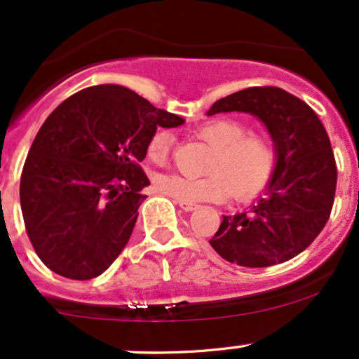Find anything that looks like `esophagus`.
Returning <instances> with one entry per match:
<instances>
[{
  "label": "esophagus",
  "mask_w": 359,
  "mask_h": 359,
  "mask_svg": "<svg viewBox=\"0 0 359 359\" xmlns=\"http://www.w3.org/2000/svg\"><path fill=\"white\" fill-rule=\"evenodd\" d=\"M176 204H178L181 209L187 210V212H190V210H195L197 209V204H194V202H187V201H176Z\"/></svg>",
  "instance_id": "1"
}]
</instances>
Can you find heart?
I'll list each match as a JSON object with an SVG mask.
<instances>
[{"instance_id": "1", "label": "heart", "mask_w": 359, "mask_h": 359, "mask_svg": "<svg viewBox=\"0 0 359 359\" xmlns=\"http://www.w3.org/2000/svg\"><path fill=\"white\" fill-rule=\"evenodd\" d=\"M245 131V124L230 117L198 126L195 136L210 147L204 164L207 175L198 178L158 175L155 178L158 194L187 202L223 201L228 194L235 201H247L261 194L276 169V149L268 136ZM171 145V133L157 129L147 142V158L162 165Z\"/></svg>"}]
</instances>
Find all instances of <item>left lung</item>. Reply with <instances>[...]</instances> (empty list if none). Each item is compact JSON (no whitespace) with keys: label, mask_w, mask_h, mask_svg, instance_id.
<instances>
[{"label":"left lung","mask_w":359,"mask_h":359,"mask_svg":"<svg viewBox=\"0 0 359 359\" xmlns=\"http://www.w3.org/2000/svg\"><path fill=\"white\" fill-rule=\"evenodd\" d=\"M221 112L250 114L266 126L276 169L259 201L223 216L209 243L223 259L247 268L289 261L311 245L334 205L337 165L327 131L308 103L275 86L228 95L207 116Z\"/></svg>","instance_id":"obj_1"}]
</instances>
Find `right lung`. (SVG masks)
<instances>
[{
    "instance_id": "add662e5",
    "label": "right lung",
    "mask_w": 359,
    "mask_h": 359,
    "mask_svg": "<svg viewBox=\"0 0 359 359\" xmlns=\"http://www.w3.org/2000/svg\"><path fill=\"white\" fill-rule=\"evenodd\" d=\"M183 123L119 84L81 90L48 116L22 169L20 205L51 271L91 280L116 261L150 184L140 168L147 142Z\"/></svg>"
}]
</instances>
